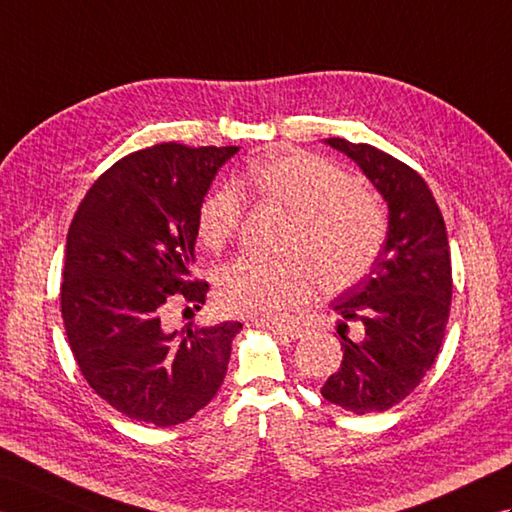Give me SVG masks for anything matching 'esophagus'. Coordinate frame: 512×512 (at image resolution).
<instances>
[{
    "instance_id": "esophagus-1",
    "label": "esophagus",
    "mask_w": 512,
    "mask_h": 512,
    "mask_svg": "<svg viewBox=\"0 0 512 512\" xmlns=\"http://www.w3.org/2000/svg\"><path fill=\"white\" fill-rule=\"evenodd\" d=\"M271 333L287 339H300L304 335V328L298 324H265Z\"/></svg>"
}]
</instances>
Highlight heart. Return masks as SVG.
Listing matches in <instances>:
<instances>
[{"label": "heart", "instance_id": "1", "mask_svg": "<svg viewBox=\"0 0 512 512\" xmlns=\"http://www.w3.org/2000/svg\"><path fill=\"white\" fill-rule=\"evenodd\" d=\"M241 190L293 214L287 249L300 254L236 258L219 278L225 311L282 322L309 298L317 274L326 287L342 289L366 274L379 254L385 236L379 201L352 186L344 170L309 153L265 157L249 166L236 186L210 190L197 214L199 241L206 247L219 249L236 234L245 212Z\"/></svg>", "mask_w": 512, "mask_h": 512}]
</instances>
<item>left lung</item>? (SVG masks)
Segmentation results:
<instances>
[{
  "instance_id": "obj_1",
  "label": "left lung",
  "mask_w": 512,
  "mask_h": 512,
  "mask_svg": "<svg viewBox=\"0 0 512 512\" xmlns=\"http://www.w3.org/2000/svg\"><path fill=\"white\" fill-rule=\"evenodd\" d=\"M344 153L388 206V234L370 274L333 300L344 359L322 396L352 414L385 412L436 361L451 306L445 221L425 179L370 144L324 140ZM355 321L358 333L347 335Z\"/></svg>"
}]
</instances>
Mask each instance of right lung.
<instances>
[{
  "label": "right lung",
  "instance_id": "right-lung-1",
  "mask_svg": "<svg viewBox=\"0 0 512 512\" xmlns=\"http://www.w3.org/2000/svg\"><path fill=\"white\" fill-rule=\"evenodd\" d=\"M238 146L155 144L102 173L65 243L61 313L83 377L118 412L170 427L219 392L241 322L168 331L173 300L201 309L192 280L197 214Z\"/></svg>",
  "mask_w": 512,
  "mask_h": 512
}]
</instances>
